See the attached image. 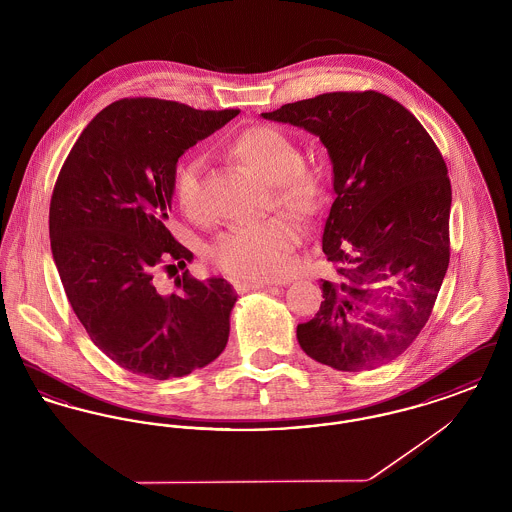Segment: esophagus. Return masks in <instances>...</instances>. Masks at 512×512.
<instances>
[{
  "label": "esophagus",
  "mask_w": 512,
  "mask_h": 512,
  "mask_svg": "<svg viewBox=\"0 0 512 512\" xmlns=\"http://www.w3.org/2000/svg\"><path fill=\"white\" fill-rule=\"evenodd\" d=\"M268 286H270L268 282H240V280L234 282V290L238 293L251 292V290H263V288H268Z\"/></svg>",
  "instance_id": "obj_1"
}]
</instances>
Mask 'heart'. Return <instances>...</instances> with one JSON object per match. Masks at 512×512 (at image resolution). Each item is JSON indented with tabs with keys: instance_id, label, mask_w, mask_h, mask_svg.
Returning <instances> with one entry per match:
<instances>
[{
	"instance_id": "b5f03b06",
	"label": "heart",
	"mask_w": 512,
	"mask_h": 512,
	"mask_svg": "<svg viewBox=\"0 0 512 512\" xmlns=\"http://www.w3.org/2000/svg\"><path fill=\"white\" fill-rule=\"evenodd\" d=\"M226 155L268 184L276 209L297 219L315 217L324 199V184L315 167L301 159L292 136L270 124L247 126L224 144ZM174 197L186 215L199 211V161L186 159L174 172ZM299 228L284 215L232 228L207 245V259L220 272L244 282L284 276L292 267Z\"/></svg>"
}]
</instances>
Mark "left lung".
Instances as JSON below:
<instances>
[{"instance_id":"obj_1","label":"left lung","mask_w":512,"mask_h":512,"mask_svg":"<svg viewBox=\"0 0 512 512\" xmlns=\"http://www.w3.org/2000/svg\"><path fill=\"white\" fill-rule=\"evenodd\" d=\"M263 117L317 134L334 165L322 234L332 272L317 315L297 324L299 345L336 370L384 365L424 328L449 267L451 182L438 146L376 90L320 94ZM382 291L388 316L373 311Z\"/></svg>"}]
</instances>
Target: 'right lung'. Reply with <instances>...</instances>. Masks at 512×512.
<instances>
[{
  "label": "right lung",
  "instance_id": "1",
  "mask_svg": "<svg viewBox=\"0 0 512 512\" xmlns=\"http://www.w3.org/2000/svg\"><path fill=\"white\" fill-rule=\"evenodd\" d=\"M238 113L119 99L84 128L57 176L49 238L63 288L90 340L134 374L186 376L226 347L234 288L187 268L163 293L156 276L192 259L165 224L178 157Z\"/></svg>",
  "mask_w": 512,
  "mask_h": 512
}]
</instances>
